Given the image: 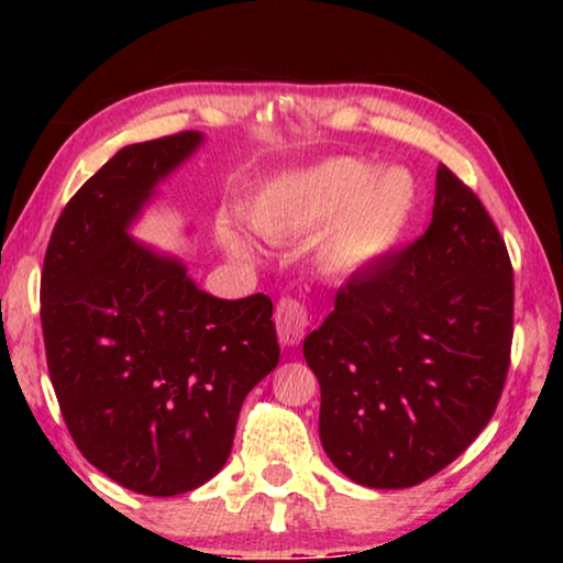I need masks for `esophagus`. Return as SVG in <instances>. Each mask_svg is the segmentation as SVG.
<instances>
[{
  "mask_svg": "<svg viewBox=\"0 0 563 563\" xmlns=\"http://www.w3.org/2000/svg\"><path fill=\"white\" fill-rule=\"evenodd\" d=\"M275 328L283 345H298L308 328V308L295 298H283L275 308Z\"/></svg>",
  "mask_w": 563,
  "mask_h": 563,
  "instance_id": "1",
  "label": "esophagus"
}]
</instances>
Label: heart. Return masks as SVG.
I'll return each instance as SVG.
<instances>
[{"mask_svg": "<svg viewBox=\"0 0 563 563\" xmlns=\"http://www.w3.org/2000/svg\"><path fill=\"white\" fill-rule=\"evenodd\" d=\"M419 188L405 168H375L360 158L325 164L275 184L251 211V225L268 241H290L328 228L320 268L340 278L377 268L393 255L412 225ZM225 247L245 258L247 247L223 228Z\"/></svg>", "mask_w": 563, "mask_h": 563, "instance_id": "heart-1", "label": "heart"}]
</instances>
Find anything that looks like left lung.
Returning a JSON list of instances; mask_svg holds the SVG:
<instances>
[{
	"instance_id": "left-lung-1",
	"label": "left lung",
	"mask_w": 563,
	"mask_h": 563,
	"mask_svg": "<svg viewBox=\"0 0 563 563\" xmlns=\"http://www.w3.org/2000/svg\"><path fill=\"white\" fill-rule=\"evenodd\" d=\"M511 325L504 238L474 190L440 164L424 235L352 275L302 342L330 462L373 489L415 487L442 472L497 409Z\"/></svg>"
}]
</instances>
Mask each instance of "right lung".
<instances>
[{
	"instance_id": "right-lung-1",
	"label": "right lung",
	"mask_w": 563,
	"mask_h": 563,
	"mask_svg": "<svg viewBox=\"0 0 563 563\" xmlns=\"http://www.w3.org/2000/svg\"><path fill=\"white\" fill-rule=\"evenodd\" d=\"M201 144L184 131L123 146L66 203L44 255L42 330L64 422L87 462L148 497L223 470L245 395L280 360L268 295L213 298L129 233Z\"/></svg>"
}]
</instances>
